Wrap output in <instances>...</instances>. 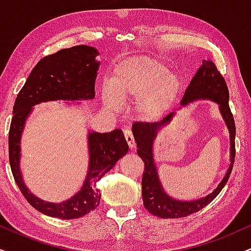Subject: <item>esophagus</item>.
Masks as SVG:
<instances>
[{
	"instance_id": "obj_1",
	"label": "esophagus",
	"mask_w": 251,
	"mask_h": 251,
	"mask_svg": "<svg viewBox=\"0 0 251 251\" xmlns=\"http://www.w3.org/2000/svg\"><path fill=\"white\" fill-rule=\"evenodd\" d=\"M124 135H125V139H126V141H127L128 147L131 149L134 148L135 147V141H134V136H133L131 129L126 128L125 131H124Z\"/></svg>"
}]
</instances>
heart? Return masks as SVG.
I'll return each mask as SVG.
<instances>
[{"label":"heart","instance_id":"obj_1","mask_svg":"<svg viewBox=\"0 0 251 251\" xmlns=\"http://www.w3.org/2000/svg\"><path fill=\"white\" fill-rule=\"evenodd\" d=\"M179 90V77L168 72L162 62L136 55L116 66L103 98L107 106L116 109L119 100L136 97V112L151 120L160 118L174 105Z\"/></svg>","mask_w":251,"mask_h":251}]
</instances>
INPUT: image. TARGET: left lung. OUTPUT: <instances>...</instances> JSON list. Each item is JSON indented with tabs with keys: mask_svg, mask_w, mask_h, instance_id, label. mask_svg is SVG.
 <instances>
[{
	"mask_svg": "<svg viewBox=\"0 0 251 251\" xmlns=\"http://www.w3.org/2000/svg\"><path fill=\"white\" fill-rule=\"evenodd\" d=\"M198 100H213L219 105L221 116L226 123L230 138V164L226 175L220 184L204 198L196 199L191 201H177L171 198L164 191L162 184L158 178L156 166L154 161L153 146L154 140L156 139L157 133L164 125H168L175 113L171 112L161 122L155 123H139L133 124L132 132L136 142V153L142 158L145 163L144 175H142V199L144 206L149 213L156 215L158 218H183L201 211L206 205H208L220 193L224 186L226 185L228 178L233 169L234 160H235V122L230 112L229 104V91H228L226 81L218 71L217 66L211 60H202L201 67H199L196 75L190 82V85L186 88L185 94L182 98L183 106H186L189 103Z\"/></svg>",
	"mask_w": 251,
	"mask_h": 251,
	"instance_id": "8db88e82",
	"label": "left lung"
}]
</instances>
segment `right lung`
Listing matches in <instances>:
<instances>
[{
    "label": "right lung",
    "instance_id": "right-lung-1",
    "mask_svg": "<svg viewBox=\"0 0 251 251\" xmlns=\"http://www.w3.org/2000/svg\"><path fill=\"white\" fill-rule=\"evenodd\" d=\"M98 50L77 45L43 58L34 66L15 100L9 131V161L12 175L28 204L43 214L60 219H77L94 211L100 193L96 182L128 151L122 129L109 133L89 131V167L80 191L61 202H50L28 191L20 169L21 138L32 107L50 100H81L95 97V81L100 62Z\"/></svg>",
    "mask_w": 251,
    "mask_h": 251
}]
</instances>
